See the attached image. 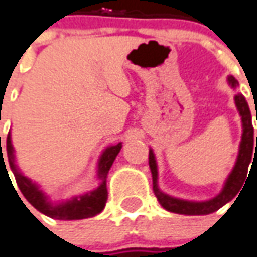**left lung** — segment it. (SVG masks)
Wrapping results in <instances>:
<instances>
[{
	"label": "left lung",
	"instance_id": "obj_1",
	"mask_svg": "<svg viewBox=\"0 0 257 257\" xmlns=\"http://www.w3.org/2000/svg\"><path fill=\"white\" fill-rule=\"evenodd\" d=\"M228 84L231 88L238 87V81L234 76H228ZM235 99V106L239 112L242 121V137L241 144H239V151L236 156L235 166L232 167V170L228 174V177L225 180L223 190L220 191L217 195L209 199V201H185L180 198H174L162 192L158 187V165L155 159V154L152 149H149V169L152 173V183H154V192L158 201L162 205L163 209H166L167 212L178 213V214H187V216H202V214H210V213L219 210L220 207H223L225 203L232 201L241 191L242 185L245 184V178L248 176L249 163L252 162V155L253 151H257V137L256 141L253 138V125H252V116L249 110V105L245 99V96L242 94H236L234 96ZM257 119V113H256Z\"/></svg>",
	"mask_w": 257,
	"mask_h": 257
}]
</instances>
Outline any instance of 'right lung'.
Segmentation results:
<instances>
[{
    "mask_svg": "<svg viewBox=\"0 0 257 257\" xmlns=\"http://www.w3.org/2000/svg\"><path fill=\"white\" fill-rule=\"evenodd\" d=\"M121 149V143L116 145H110L108 148L103 149V152L98 159V166H96V177L99 180V185L95 190L87 192L84 195L73 196L67 201L54 203L50 201V198L45 195L43 190H40V185L32 181L30 178L26 177L23 173L19 170V167L16 165L15 161V149L12 145V138L11 133H8L7 137V154H8L9 167L15 176L16 184L19 187V190L26 198L27 202L37 209L38 212H41L45 216H48L51 219L56 220H81L94 217L96 214L102 212L105 203L108 201V190H106V177H108L109 169L113 165L116 156ZM1 155H3V148H1ZM1 166L5 167V162H3ZM8 174V172H7ZM9 177V174H8Z\"/></svg>",
    "mask_w": 257,
    "mask_h": 257,
    "instance_id": "add662e5",
    "label": "right lung"
}]
</instances>
